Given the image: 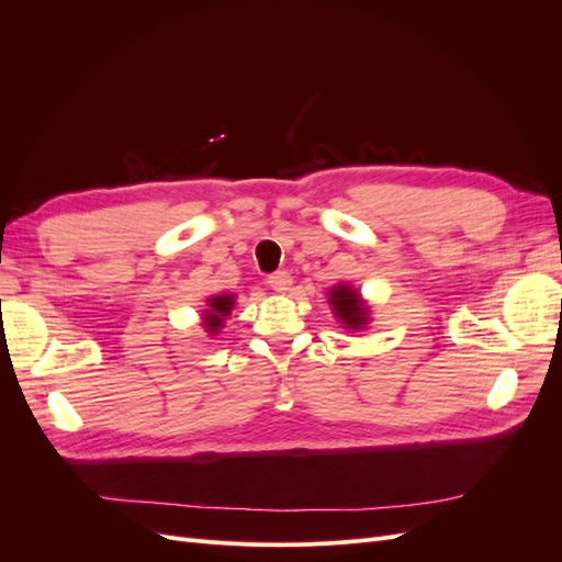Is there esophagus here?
<instances>
[{
    "label": "esophagus",
    "mask_w": 562,
    "mask_h": 562,
    "mask_svg": "<svg viewBox=\"0 0 562 562\" xmlns=\"http://www.w3.org/2000/svg\"><path fill=\"white\" fill-rule=\"evenodd\" d=\"M267 285L277 293H288L293 285V277L288 274V271H274V274L267 277Z\"/></svg>",
    "instance_id": "1"
}]
</instances>
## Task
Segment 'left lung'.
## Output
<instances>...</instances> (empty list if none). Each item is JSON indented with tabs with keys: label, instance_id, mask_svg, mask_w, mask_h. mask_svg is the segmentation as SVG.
<instances>
[{
	"label": "left lung",
	"instance_id": "left-lung-1",
	"mask_svg": "<svg viewBox=\"0 0 562 562\" xmlns=\"http://www.w3.org/2000/svg\"><path fill=\"white\" fill-rule=\"evenodd\" d=\"M328 302L333 307V314L345 323L351 330H361L368 326V304L361 300V295L353 291L351 285L339 283L328 293Z\"/></svg>",
	"mask_w": 562,
	"mask_h": 562
}]
</instances>
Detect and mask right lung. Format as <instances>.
I'll use <instances>...</instances> for the list:
<instances>
[{
    "instance_id": "obj_1",
    "label": "right lung",
    "mask_w": 562,
    "mask_h": 562,
    "mask_svg": "<svg viewBox=\"0 0 562 562\" xmlns=\"http://www.w3.org/2000/svg\"><path fill=\"white\" fill-rule=\"evenodd\" d=\"M234 310V295H215L209 297V310L203 312V328L209 335H217L225 326V318Z\"/></svg>"
}]
</instances>
